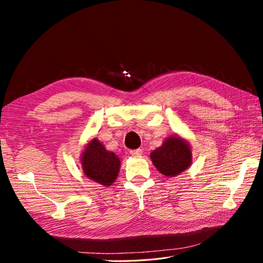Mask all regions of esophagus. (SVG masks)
I'll return each instance as SVG.
<instances>
[{"label":"esophagus","mask_w":263,"mask_h":263,"mask_svg":"<svg viewBox=\"0 0 263 263\" xmlns=\"http://www.w3.org/2000/svg\"><path fill=\"white\" fill-rule=\"evenodd\" d=\"M141 153H142V150H141V149H135V150H130V155H132L133 157H139V156L141 155Z\"/></svg>","instance_id":"obj_1"}]
</instances>
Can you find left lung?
<instances>
[{
	"instance_id": "left-lung-1",
	"label": "left lung",
	"mask_w": 263,
	"mask_h": 263,
	"mask_svg": "<svg viewBox=\"0 0 263 263\" xmlns=\"http://www.w3.org/2000/svg\"><path fill=\"white\" fill-rule=\"evenodd\" d=\"M150 158L163 176L176 177L191 165L192 153L186 140L171 136L161 147L151 153Z\"/></svg>"
}]
</instances>
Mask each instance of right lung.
<instances>
[{"instance_id": "1", "label": "right lung", "mask_w": 263, "mask_h": 263, "mask_svg": "<svg viewBox=\"0 0 263 263\" xmlns=\"http://www.w3.org/2000/svg\"><path fill=\"white\" fill-rule=\"evenodd\" d=\"M81 162L85 176L105 186H109L116 180L121 164L118 157L107 151L95 138L87 144Z\"/></svg>"}]
</instances>
